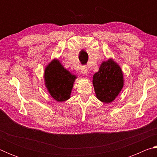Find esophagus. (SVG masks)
I'll use <instances>...</instances> for the list:
<instances>
[{"instance_id": "obj_1", "label": "esophagus", "mask_w": 157, "mask_h": 157, "mask_svg": "<svg viewBox=\"0 0 157 157\" xmlns=\"http://www.w3.org/2000/svg\"><path fill=\"white\" fill-rule=\"evenodd\" d=\"M82 73L84 75H88V73H89V69L88 68L86 67V66H83V67L82 68Z\"/></svg>"}]
</instances>
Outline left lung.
I'll list each match as a JSON object with an SVG mask.
<instances>
[{
    "label": "left lung",
    "mask_w": 157,
    "mask_h": 157,
    "mask_svg": "<svg viewBox=\"0 0 157 157\" xmlns=\"http://www.w3.org/2000/svg\"><path fill=\"white\" fill-rule=\"evenodd\" d=\"M95 95L104 103H110L120 94L124 85L123 73L113 59L104 61L99 71L93 76Z\"/></svg>",
    "instance_id": "8db88e82"
}]
</instances>
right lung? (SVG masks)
I'll return each mask as SVG.
<instances>
[{
	"label": "right lung",
	"mask_w": 157,
	"mask_h": 157,
	"mask_svg": "<svg viewBox=\"0 0 157 157\" xmlns=\"http://www.w3.org/2000/svg\"><path fill=\"white\" fill-rule=\"evenodd\" d=\"M76 75L71 73L58 59H54L46 66L44 81L48 91L57 102H64L71 98Z\"/></svg>",
	"instance_id": "obj_1"
}]
</instances>
